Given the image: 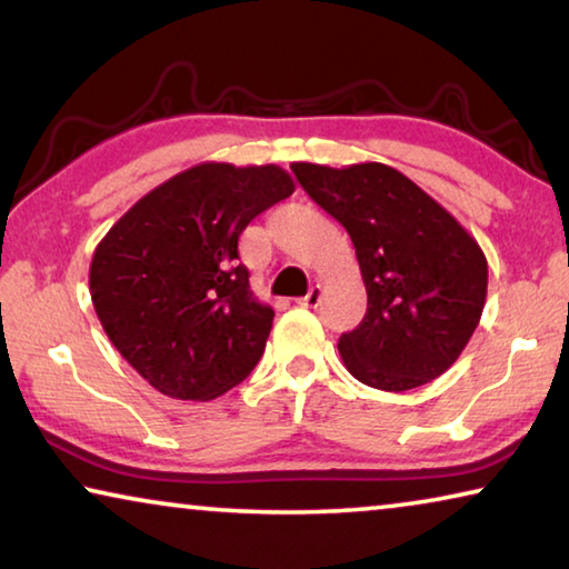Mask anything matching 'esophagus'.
Instances as JSON below:
<instances>
[{
	"label": "esophagus",
	"instance_id": "obj_1",
	"mask_svg": "<svg viewBox=\"0 0 569 569\" xmlns=\"http://www.w3.org/2000/svg\"><path fill=\"white\" fill-rule=\"evenodd\" d=\"M298 303L301 306H306V308H316L321 303V286L316 283V286H311V291H308L303 298H298Z\"/></svg>",
	"mask_w": 569,
	"mask_h": 569
}]
</instances>
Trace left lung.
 <instances>
[{
	"label": "left lung",
	"mask_w": 569,
	"mask_h": 569,
	"mask_svg": "<svg viewBox=\"0 0 569 569\" xmlns=\"http://www.w3.org/2000/svg\"><path fill=\"white\" fill-rule=\"evenodd\" d=\"M301 188L351 236L363 276V321L341 333L353 379L409 391L445 373L485 311L487 258L417 182L381 162H293Z\"/></svg>",
	"instance_id": "1"
}]
</instances>
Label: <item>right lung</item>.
Returning <instances> with one entry per match:
<instances>
[{
	"instance_id": "add662e5",
	"label": "right lung",
	"mask_w": 569,
	"mask_h": 569,
	"mask_svg": "<svg viewBox=\"0 0 569 569\" xmlns=\"http://www.w3.org/2000/svg\"><path fill=\"white\" fill-rule=\"evenodd\" d=\"M291 192L278 166L203 162L150 190L100 240L90 266L94 311L150 387L208 401L253 371L273 308L250 291L238 238Z\"/></svg>"
}]
</instances>
